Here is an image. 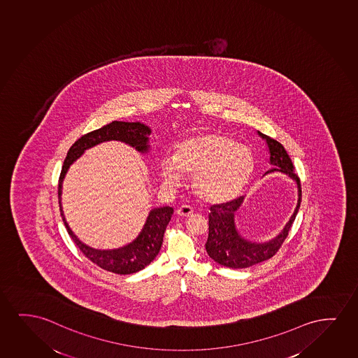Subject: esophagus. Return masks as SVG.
I'll return each mask as SVG.
<instances>
[{"mask_svg":"<svg viewBox=\"0 0 358 358\" xmlns=\"http://www.w3.org/2000/svg\"><path fill=\"white\" fill-rule=\"evenodd\" d=\"M193 214V208H191L189 206H181L178 209H177V215L180 216H191Z\"/></svg>","mask_w":358,"mask_h":358,"instance_id":"34e87169","label":"esophagus"}]
</instances>
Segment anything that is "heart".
<instances>
[{"label": "heart", "instance_id": "obj_1", "mask_svg": "<svg viewBox=\"0 0 358 358\" xmlns=\"http://www.w3.org/2000/svg\"><path fill=\"white\" fill-rule=\"evenodd\" d=\"M255 157L248 147L221 133H201L182 141L173 157L162 160L160 173L167 185L176 186L182 173L193 175L192 188L208 203L234 199L250 181Z\"/></svg>", "mask_w": 358, "mask_h": 358}]
</instances>
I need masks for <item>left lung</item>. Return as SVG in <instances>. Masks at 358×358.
Here are the masks:
<instances>
[{
	"instance_id": "left-lung-1",
	"label": "left lung",
	"mask_w": 358,
	"mask_h": 358,
	"mask_svg": "<svg viewBox=\"0 0 358 358\" xmlns=\"http://www.w3.org/2000/svg\"><path fill=\"white\" fill-rule=\"evenodd\" d=\"M258 134L266 142V145L269 148L270 165L274 166L265 172V175L278 171L282 172L289 178H292L297 185L299 199L294 214L286 222L284 229L279 235L268 242H252L245 240L237 230L235 214L242 206L245 196L211 206L209 213V235L206 243V253L211 259L215 260L217 264L224 265L231 269L250 268L252 265L262 263L275 255L284 243L285 238L289 235V229L294 224L301 206V183L299 176L294 173V164L291 162L289 154L285 150L282 144H280L278 141L265 136L259 131Z\"/></svg>"
}]
</instances>
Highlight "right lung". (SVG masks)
I'll list each match as a JSON object with an SVG mask.
<instances>
[{
	"label": "right lung",
	"mask_w": 358,
	"mask_h": 358,
	"mask_svg": "<svg viewBox=\"0 0 358 358\" xmlns=\"http://www.w3.org/2000/svg\"><path fill=\"white\" fill-rule=\"evenodd\" d=\"M150 134H152V129L144 123L123 122V121H113L108 123L106 126L95 129L93 132L84 134L83 137L79 138L78 141L69 148L67 157L64 159L62 171L59 175V211L69 235L74 241V243L78 245L82 253L88 259L92 260L94 264L115 274L128 275L137 273L155 259V257L162 248L164 234L166 230V226L171 220L173 209L171 206H160V208L152 209L148 215L145 224L143 226L142 231L139 232L137 238L133 240L131 243L116 250H95L79 240L66 221L62 204H61L62 183L69 166L78 157H82L83 152L89 148L95 147L100 143L108 142V141H120L134 148L137 152L147 154L150 148L149 145Z\"/></svg>",
	"instance_id": "right-lung-1"
}]
</instances>
